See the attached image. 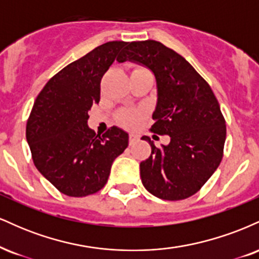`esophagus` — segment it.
Returning a JSON list of instances; mask_svg holds the SVG:
<instances>
[{
    "mask_svg": "<svg viewBox=\"0 0 259 259\" xmlns=\"http://www.w3.org/2000/svg\"><path fill=\"white\" fill-rule=\"evenodd\" d=\"M138 141H139V135H136V134H130V135H129V144L134 145V144H136Z\"/></svg>",
    "mask_w": 259,
    "mask_h": 259,
    "instance_id": "obj_1",
    "label": "esophagus"
}]
</instances>
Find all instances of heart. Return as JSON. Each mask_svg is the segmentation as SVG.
Segmentation results:
<instances>
[{"label": "heart", "mask_w": 259, "mask_h": 259, "mask_svg": "<svg viewBox=\"0 0 259 259\" xmlns=\"http://www.w3.org/2000/svg\"><path fill=\"white\" fill-rule=\"evenodd\" d=\"M141 117H142L141 109L127 108L119 113L118 119H119V121L123 124V125H125L127 127H133L139 123V120L141 119Z\"/></svg>", "instance_id": "1"}]
</instances>
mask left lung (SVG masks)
<instances>
[{
    "label": "left lung",
    "instance_id": "left-lung-1",
    "mask_svg": "<svg viewBox=\"0 0 259 259\" xmlns=\"http://www.w3.org/2000/svg\"><path fill=\"white\" fill-rule=\"evenodd\" d=\"M117 61L141 64L154 74L157 103L151 132L170 138L160 147L142 138L152 148L140 163L145 189L167 201L195 195L221 164L227 138L212 89L183 56L158 41L129 42Z\"/></svg>",
    "mask_w": 259,
    "mask_h": 259
}]
</instances>
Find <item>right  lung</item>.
<instances>
[{
    "label": "right lung",
    "instance_id": "1",
    "mask_svg": "<svg viewBox=\"0 0 259 259\" xmlns=\"http://www.w3.org/2000/svg\"><path fill=\"white\" fill-rule=\"evenodd\" d=\"M127 42L111 41L68 64L49 80L32 106L26 141L37 170L62 194L84 197L100 191L129 135L112 126L102 136L88 125L99 103L101 79Z\"/></svg>",
    "mask_w": 259,
    "mask_h": 259
}]
</instances>
